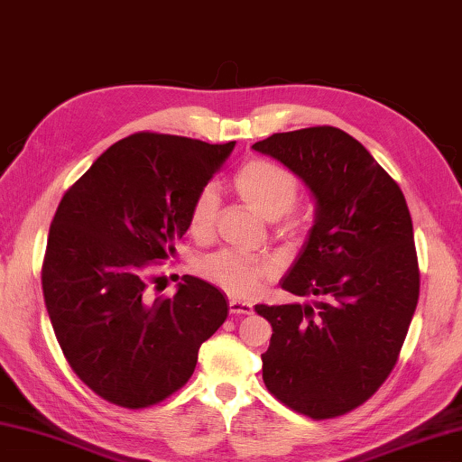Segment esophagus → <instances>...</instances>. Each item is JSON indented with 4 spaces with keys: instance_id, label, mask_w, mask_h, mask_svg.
<instances>
[{
    "instance_id": "esophagus-1",
    "label": "esophagus",
    "mask_w": 462,
    "mask_h": 462,
    "mask_svg": "<svg viewBox=\"0 0 462 462\" xmlns=\"http://www.w3.org/2000/svg\"><path fill=\"white\" fill-rule=\"evenodd\" d=\"M230 312L232 314H251L253 312V304L251 302H243V300H230Z\"/></svg>"
}]
</instances>
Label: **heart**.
<instances>
[{
	"label": "heart",
	"mask_w": 462,
	"mask_h": 462,
	"mask_svg": "<svg viewBox=\"0 0 462 462\" xmlns=\"http://www.w3.org/2000/svg\"><path fill=\"white\" fill-rule=\"evenodd\" d=\"M234 185L240 197L259 211L263 217L275 219L290 211L298 197V179L288 168L271 162L267 158H251L238 168ZM219 209V193L214 185L203 187L189 208V232L195 238H209L214 232ZM285 228H298V219L288 217ZM203 275L232 296L257 294L261 283L273 273L271 261L251 257L236 251L211 254L201 263Z\"/></svg>",
	"instance_id": "heart-1"
}]
</instances>
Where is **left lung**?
<instances>
[{
  "label": "left lung",
  "instance_id": "8db88e82",
  "mask_svg": "<svg viewBox=\"0 0 462 462\" xmlns=\"http://www.w3.org/2000/svg\"><path fill=\"white\" fill-rule=\"evenodd\" d=\"M253 148L314 195L317 219L282 288L325 298L254 306L273 328L263 380L285 407L331 420L368 401L399 360L420 298L411 216L397 182L346 131L306 127Z\"/></svg>",
  "mask_w": 462,
  "mask_h": 462
}]
</instances>
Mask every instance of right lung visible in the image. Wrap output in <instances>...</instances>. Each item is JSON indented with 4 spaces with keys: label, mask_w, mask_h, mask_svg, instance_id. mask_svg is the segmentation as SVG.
<instances>
[{
    "label": "right lung",
    "mask_w": 462,
    "mask_h": 462,
    "mask_svg": "<svg viewBox=\"0 0 462 462\" xmlns=\"http://www.w3.org/2000/svg\"><path fill=\"white\" fill-rule=\"evenodd\" d=\"M232 148L139 131L102 153L55 211L41 273L51 325L78 378L116 407H152L185 386L228 317L222 291L199 277L152 296L160 277L150 269L177 251L191 201Z\"/></svg>",
    "instance_id": "obj_1"
}]
</instances>
